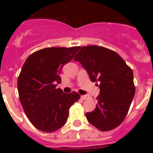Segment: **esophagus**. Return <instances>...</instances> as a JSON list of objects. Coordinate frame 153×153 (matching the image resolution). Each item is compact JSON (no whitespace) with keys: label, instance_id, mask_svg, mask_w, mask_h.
Instances as JSON below:
<instances>
[{"label":"esophagus","instance_id":"1","mask_svg":"<svg viewBox=\"0 0 153 153\" xmlns=\"http://www.w3.org/2000/svg\"><path fill=\"white\" fill-rule=\"evenodd\" d=\"M89 97L87 95H82V96H81V99L82 100H86V99H87V98H88Z\"/></svg>","mask_w":153,"mask_h":153}]
</instances>
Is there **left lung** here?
Masks as SVG:
<instances>
[{"instance_id":"1","label":"left lung","mask_w":153,"mask_h":153,"mask_svg":"<svg viewBox=\"0 0 153 153\" xmlns=\"http://www.w3.org/2000/svg\"><path fill=\"white\" fill-rule=\"evenodd\" d=\"M74 60L79 61L92 82H99L100 94L90 123L102 131L114 129L124 121L135 94L133 73L115 51L101 46L82 47Z\"/></svg>"}]
</instances>
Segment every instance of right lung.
Listing matches in <instances>:
<instances>
[{
    "label": "right lung",
    "instance_id": "1",
    "mask_svg": "<svg viewBox=\"0 0 153 153\" xmlns=\"http://www.w3.org/2000/svg\"><path fill=\"white\" fill-rule=\"evenodd\" d=\"M80 47L46 48L28 56L17 80L20 103L31 123L39 130L52 133L64 126L69 109L79 101L76 92L60 88L62 67L74 58Z\"/></svg>",
    "mask_w": 153,
    "mask_h": 153
}]
</instances>
